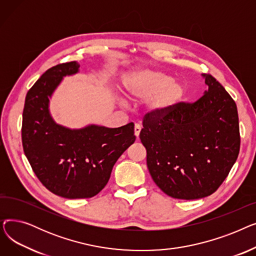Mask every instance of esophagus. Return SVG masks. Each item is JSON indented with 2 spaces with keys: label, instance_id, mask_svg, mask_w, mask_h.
I'll return each instance as SVG.
<instances>
[{
  "label": "esophagus",
  "instance_id": "obj_1",
  "mask_svg": "<svg viewBox=\"0 0 256 256\" xmlns=\"http://www.w3.org/2000/svg\"><path fill=\"white\" fill-rule=\"evenodd\" d=\"M140 132H141V126L139 124H135V135L136 137L138 138L139 135H140Z\"/></svg>",
  "mask_w": 256,
  "mask_h": 256
}]
</instances>
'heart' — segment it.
I'll use <instances>...</instances> for the list:
<instances>
[{
    "label": "heart",
    "mask_w": 256,
    "mask_h": 256,
    "mask_svg": "<svg viewBox=\"0 0 256 256\" xmlns=\"http://www.w3.org/2000/svg\"><path fill=\"white\" fill-rule=\"evenodd\" d=\"M126 90L132 98H147L150 110L156 115H163L178 104L186 94L184 86L170 76L156 70H140L124 80Z\"/></svg>",
    "instance_id": "heart-1"
}]
</instances>
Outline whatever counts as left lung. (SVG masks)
Masks as SVG:
<instances>
[{
	"instance_id": "1",
	"label": "left lung",
	"mask_w": 256,
	"mask_h": 256,
	"mask_svg": "<svg viewBox=\"0 0 256 256\" xmlns=\"http://www.w3.org/2000/svg\"><path fill=\"white\" fill-rule=\"evenodd\" d=\"M208 90L163 115L143 117L140 139L147 167L165 194L184 200L212 195L227 178L240 145L236 104L212 74Z\"/></svg>"
}]
</instances>
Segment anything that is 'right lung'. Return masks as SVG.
I'll return each mask as SVG.
<instances>
[{
	"mask_svg": "<svg viewBox=\"0 0 256 256\" xmlns=\"http://www.w3.org/2000/svg\"><path fill=\"white\" fill-rule=\"evenodd\" d=\"M78 67L76 61L50 67L26 93L22 112V147L35 176L48 191L68 199L98 194L116 160L136 140L132 122L80 130L54 122L48 98L61 78L78 72Z\"/></svg>",
	"mask_w": 256,
	"mask_h": 256,
	"instance_id": "right-lung-1",
	"label": "right lung"
}]
</instances>
